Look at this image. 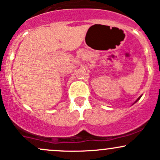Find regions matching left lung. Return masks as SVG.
Returning <instances> with one entry per match:
<instances>
[{
	"instance_id": "left-lung-1",
	"label": "left lung",
	"mask_w": 160,
	"mask_h": 160,
	"mask_svg": "<svg viewBox=\"0 0 160 160\" xmlns=\"http://www.w3.org/2000/svg\"><path fill=\"white\" fill-rule=\"evenodd\" d=\"M140 97H141V96H140V97H139V98H138V99H137V100H136V101H135V102H134V103H136V102H138V100H139V99H140Z\"/></svg>"
}]
</instances>
